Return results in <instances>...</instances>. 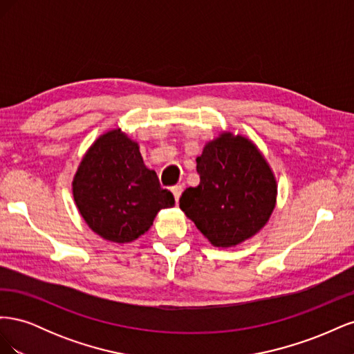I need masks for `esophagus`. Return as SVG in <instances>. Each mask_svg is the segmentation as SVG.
<instances>
[{
	"label": "esophagus",
	"instance_id": "34e87169",
	"mask_svg": "<svg viewBox=\"0 0 354 354\" xmlns=\"http://www.w3.org/2000/svg\"><path fill=\"white\" fill-rule=\"evenodd\" d=\"M171 192H173V196H174L176 202L178 203V199H180V196H181V192H183V186H181V185L174 186L173 189H171Z\"/></svg>",
	"mask_w": 354,
	"mask_h": 354
}]
</instances>
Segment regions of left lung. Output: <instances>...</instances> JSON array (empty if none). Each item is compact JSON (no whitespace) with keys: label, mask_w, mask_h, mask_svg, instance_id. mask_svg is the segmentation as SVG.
<instances>
[{"label":"left lung","mask_w":354,"mask_h":354,"mask_svg":"<svg viewBox=\"0 0 354 354\" xmlns=\"http://www.w3.org/2000/svg\"><path fill=\"white\" fill-rule=\"evenodd\" d=\"M199 185L187 187L180 209L212 246L230 248L259 233L276 207L277 183L257 145L223 131L196 158Z\"/></svg>","instance_id":"left-lung-1"}]
</instances>
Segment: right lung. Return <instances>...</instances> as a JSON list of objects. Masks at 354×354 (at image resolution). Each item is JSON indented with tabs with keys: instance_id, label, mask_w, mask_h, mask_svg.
Segmentation results:
<instances>
[{
	"instance_id": "1",
	"label": "right lung",
	"mask_w": 354,
	"mask_h": 354,
	"mask_svg": "<svg viewBox=\"0 0 354 354\" xmlns=\"http://www.w3.org/2000/svg\"><path fill=\"white\" fill-rule=\"evenodd\" d=\"M72 195L87 226L103 239L130 243L174 207L171 192L143 162L140 146L121 128L95 138L72 180Z\"/></svg>"
}]
</instances>
